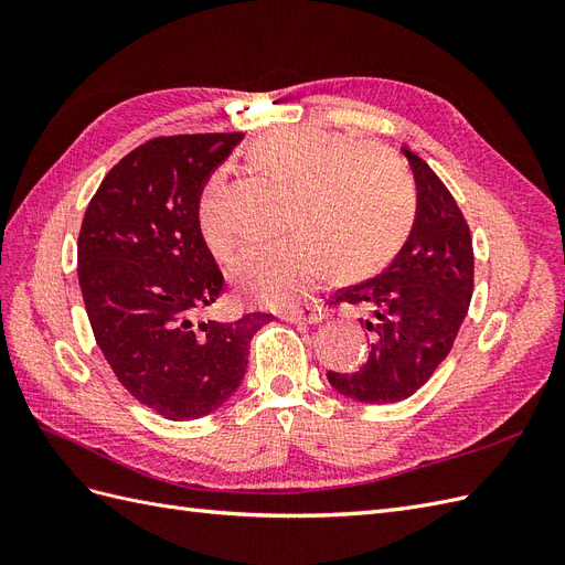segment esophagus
Returning <instances> with one entry per match:
<instances>
[{
    "instance_id": "esophagus-1",
    "label": "esophagus",
    "mask_w": 565,
    "mask_h": 565,
    "mask_svg": "<svg viewBox=\"0 0 565 565\" xmlns=\"http://www.w3.org/2000/svg\"><path fill=\"white\" fill-rule=\"evenodd\" d=\"M280 318L287 322H320L324 318V311L320 309V306H303V309L287 311Z\"/></svg>"
}]
</instances>
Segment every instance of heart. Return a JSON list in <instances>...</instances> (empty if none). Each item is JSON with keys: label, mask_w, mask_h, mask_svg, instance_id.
I'll return each mask as SVG.
<instances>
[{"label": "heart", "mask_w": 565, "mask_h": 565, "mask_svg": "<svg viewBox=\"0 0 565 565\" xmlns=\"http://www.w3.org/2000/svg\"><path fill=\"white\" fill-rule=\"evenodd\" d=\"M249 160L289 185L287 233L249 247L233 268L245 299L289 309L330 270L367 276L401 249L417 216V185L396 152L320 127H280L249 148ZM226 172L214 169L198 195V231L216 262L237 237L224 214Z\"/></svg>", "instance_id": "obj_1"}]
</instances>
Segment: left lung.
<instances>
[{
    "label": "left lung",
    "instance_id": "left-lung-1",
    "mask_svg": "<svg viewBox=\"0 0 565 565\" xmlns=\"http://www.w3.org/2000/svg\"><path fill=\"white\" fill-rule=\"evenodd\" d=\"M417 181V218L407 243L384 273L339 289L332 303L365 311L367 363L353 372H328L341 396L396 403L429 382L446 361L473 295V245L465 214L434 169L403 148Z\"/></svg>",
    "mask_w": 565,
    "mask_h": 565
}]
</instances>
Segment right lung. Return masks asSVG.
I'll return each instance as SVG.
<instances>
[{
  "label": "right lung",
  "mask_w": 565,
  "mask_h": 565,
  "mask_svg": "<svg viewBox=\"0 0 565 565\" xmlns=\"http://www.w3.org/2000/svg\"><path fill=\"white\" fill-rule=\"evenodd\" d=\"M243 134L158 136L100 181L77 237V278L117 382L164 419H198L241 386L270 313L202 320L226 280L198 231V195Z\"/></svg>",
  "instance_id": "add662e5"
}]
</instances>
